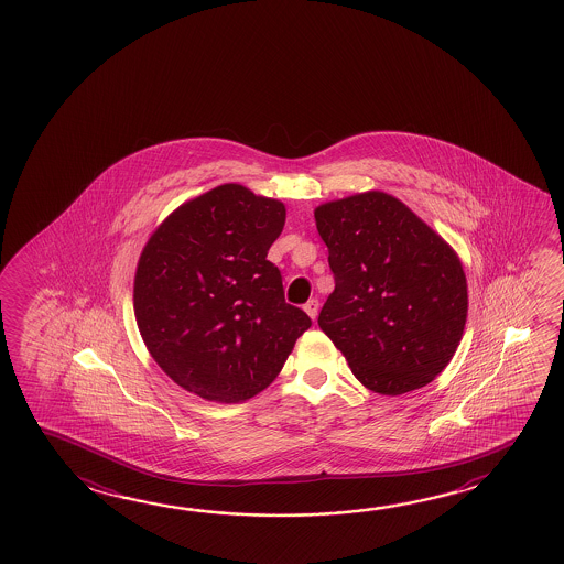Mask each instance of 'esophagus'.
<instances>
[{
	"instance_id": "1",
	"label": "esophagus",
	"mask_w": 564,
	"mask_h": 564,
	"mask_svg": "<svg viewBox=\"0 0 564 564\" xmlns=\"http://www.w3.org/2000/svg\"><path fill=\"white\" fill-rule=\"evenodd\" d=\"M304 310H306L307 316L312 319L318 318L319 312V302L316 297H312V300H307L306 304H304Z\"/></svg>"
}]
</instances>
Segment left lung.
I'll return each instance as SVG.
<instances>
[{
	"label": "left lung",
	"mask_w": 564,
	"mask_h": 564,
	"mask_svg": "<svg viewBox=\"0 0 564 564\" xmlns=\"http://www.w3.org/2000/svg\"><path fill=\"white\" fill-rule=\"evenodd\" d=\"M336 288L318 324L351 373L381 395L420 390L462 341V260L395 196L369 191L314 210Z\"/></svg>",
	"instance_id": "8db88e82"
}]
</instances>
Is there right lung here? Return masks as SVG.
<instances>
[{"label":"right lung","mask_w":564,"mask_h":564,"mask_svg":"<svg viewBox=\"0 0 564 564\" xmlns=\"http://www.w3.org/2000/svg\"><path fill=\"white\" fill-rule=\"evenodd\" d=\"M284 223L280 200L228 183L178 206L144 245L134 318L183 390L216 403L250 400L312 326L286 304L280 270L267 260Z\"/></svg>","instance_id":"right-lung-1"}]
</instances>
